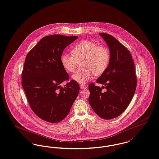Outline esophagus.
<instances>
[{"instance_id": "esophagus-1", "label": "esophagus", "mask_w": 159, "mask_h": 159, "mask_svg": "<svg viewBox=\"0 0 159 159\" xmlns=\"http://www.w3.org/2000/svg\"><path fill=\"white\" fill-rule=\"evenodd\" d=\"M80 86L82 89H85L86 88V86L84 84H81L80 85Z\"/></svg>"}]
</instances>
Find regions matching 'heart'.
<instances>
[{"label": "heart", "mask_w": 159, "mask_h": 159, "mask_svg": "<svg viewBox=\"0 0 159 159\" xmlns=\"http://www.w3.org/2000/svg\"><path fill=\"white\" fill-rule=\"evenodd\" d=\"M72 55L64 54L61 57L65 70L74 73L82 61L83 68L73 75V79L81 84L90 80L93 75H102L109 64L111 54L109 48L98 46L96 43L84 40L75 44L71 49Z\"/></svg>", "instance_id": "heart-1"}]
</instances>
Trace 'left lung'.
Segmentation results:
<instances>
[{
    "instance_id": "obj_1",
    "label": "left lung",
    "mask_w": 159,
    "mask_h": 159,
    "mask_svg": "<svg viewBox=\"0 0 159 159\" xmlns=\"http://www.w3.org/2000/svg\"><path fill=\"white\" fill-rule=\"evenodd\" d=\"M109 47L111 59L106 70L94 83L89 84V103L93 111L104 120H111L121 115L134 94L137 78L130 51L112 35L100 33ZM105 88V92L102 91Z\"/></svg>"
}]
</instances>
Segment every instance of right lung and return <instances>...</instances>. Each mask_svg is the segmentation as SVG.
<instances>
[{"label": "right lung", "mask_w": 159, "mask_h": 159, "mask_svg": "<svg viewBox=\"0 0 159 159\" xmlns=\"http://www.w3.org/2000/svg\"><path fill=\"white\" fill-rule=\"evenodd\" d=\"M78 37L52 35L43 38L28 53L21 73V85L29 104L41 120L52 123L63 120L75 102L80 87L70 81L61 57ZM66 81L64 87L60 84Z\"/></svg>", "instance_id": "add662e5"}]
</instances>
